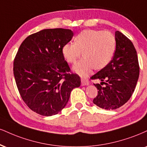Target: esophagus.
I'll use <instances>...</instances> for the list:
<instances>
[{"label":"esophagus","instance_id":"esophagus-1","mask_svg":"<svg viewBox=\"0 0 147 147\" xmlns=\"http://www.w3.org/2000/svg\"><path fill=\"white\" fill-rule=\"evenodd\" d=\"M90 84L89 81L87 80V79H81V86H88Z\"/></svg>","mask_w":147,"mask_h":147}]
</instances>
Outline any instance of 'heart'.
I'll return each mask as SVG.
<instances>
[{"instance_id":"heart-1","label":"heart","mask_w":147,"mask_h":147,"mask_svg":"<svg viewBox=\"0 0 147 147\" xmlns=\"http://www.w3.org/2000/svg\"><path fill=\"white\" fill-rule=\"evenodd\" d=\"M75 43H67L62 48V54L70 63H75L72 70L81 77H87L95 70H100L112 60L116 49V39L108 31L84 30L75 38Z\"/></svg>"}]
</instances>
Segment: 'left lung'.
<instances>
[{"label": "left lung", "instance_id": "obj_1", "mask_svg": "<svg viewBox=\"0 0 147 147\" xmlns=\"http://www.w3.org/2000/svg\"><path fill=\"white\" fill-rule=\"evenodd\" d=\"M116 51L108 64L91 77L99 79L94 84L98 94L94 104L105 109L119 108L128 101L138 80L140 67L137 52L131 41L120 31L115 32ZM104 84L105 86H102Z\"/></svg>", "mask_w": 147, "mask_h": 147}]
</instances>
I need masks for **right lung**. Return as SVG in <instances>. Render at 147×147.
I'll return each instance as SVG.
<instances>
[{
    "instance_id": "add662e5",
    "label": "right lung",
    "mask_w": 147,
    "mask_h": 147,
    "mask_svg": "<svg viewBox=\"0 0 147 147\" xmlns=\"http://www.w3.org/2000/svg\"><path fill=\"white\" fill-rule=\"evenodd\" d=\"M74 33L70 29H44L28 36L13 61V75L22 100L33 112L51 116L64 108L81 85L62 54Z\"/></svg>"
}]
</instances>
